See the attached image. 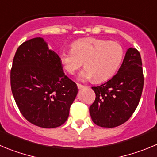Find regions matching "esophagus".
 <instances>
[{"mask_svg": "<svg viewBox=\"0 0 157 157\" xmlns=\"http://www.w3.org/2000/svg\"><path fill=\"white\" fill-rule=\"evenodd\" d=\"M84 87H85V86L83 85V84H77V87H78V89L84 88Z\"/></svg>", "mask_w": 157, "mask_h": 157, "instance_id": "34e87169", "label": "esophagus"}]
</instances>
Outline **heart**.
I'll list each match as a JSON object with an SVG mask.
<instances>
[{
  "label": "heart",
  "instance_id": "heart-1",
  "mask_svg": "<svg viewBox=\"0 0 157 157\" xmlns=\"http://www.w3.org/2000/svg\"><path fill=\"white\" fill-rule=\"evenodd\" d=\"M124 58L123 47L116 41L87 37L74 41L71 50L60 52L59 59L65 70L73 75L84 62L86 66L79 74V80L96 81L108 80L121 66Z\"/></svg>",
  "mask_w": 157,
  "mask_h": 157
}]
</instances>
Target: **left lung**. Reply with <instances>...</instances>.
Returning a JSON list of instances; mask_svg holds the SVG:
<instances>
[{
  "mask_svg": "<svg viewBox=\"0 0 157 157\" xmlns=\"http://www.w3.org/2000/svg\"><path fill=\"white\" fill-rule=\"evenodd\" d=\"M143 84L140 53L130 48L117 74L105 84L92 87L96 97L89 112L93 122L109 128L126 122L138 106Z\"/></svg>",
  "mask_w": 157,
  "mask_h": 157,
  "instance_id": "1",
  "label": "left lung"
}]
</instances>
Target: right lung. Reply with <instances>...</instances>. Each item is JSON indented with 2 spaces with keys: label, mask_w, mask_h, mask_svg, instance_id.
Here are the masks:
<instances>
[{
  "label": "right lung",
  "mask_w": 157,
  "mask_h": 157,
  "mask_svg": "<svg viewBox=\"0 0 157 157\" xmlns=\"http://www.w3.org/2000/svg\"><path fill=\"white\" fill-rule=\"evenodd\" d=\"M11 88L22 116L44 128L66 122L78 92L77 84L65 75L59 56L41 37L18 48L11 70Z\"/></svg>",
  "instance_id": "right-lung-1"
}]
</instances>
